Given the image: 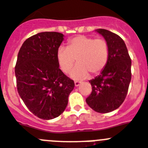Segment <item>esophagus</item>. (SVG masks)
Listing matches in <instances>:
<instances>
[{"label": "esophagus", "instance_id": "esophagus-1", "mask_svg": "<svg viewBox=\"0 0 148 148\" xmlns=\"http://www.w3.org/2000/svg\"><path fill=\"white\" fill-rule=\"evenodd\" d=\"M74 85H75V86H79V85H80V82H78V81H75V82H74Z\"/></svg>", "mask_w": 148, "mask_h": 148}]
</instances>
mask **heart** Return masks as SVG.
I'll return each instance as SVG.
<instances>
[{
	"label": "heart",
	"instance_id": "obj_1",
	"mask_svg": "<svg viewBox=\"0 0 148 148\" xmlns=\"http://www.w3.org/2000/svg\"><path fill=\"white\" fill-rule=\"evenodd\" d=\"M109 58V45L103 38L79 35L69 40L67 47H60L57 52V61L61 71L67 74L74 66L77 65L70 73L72 78L84 79L97 75L105 69Z\"/></svg>",
	"mask_w": 148,
	"mask_h": 148
}]
</instances>
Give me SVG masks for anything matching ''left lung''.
<instances>
[{"label":"left lung","instance_id":"obj_1","mask_svg":"<svg viewBox=\"0 0 148 148\" xmlns=\"http://www.w3.org/2000/svg\"><path fill=\"white\" fill-rule=\"evenodd\" d=\"M109 45V58L99 76L90 79L91 94L86 102L98 113L111 112L122 104L131 80V60L126 45L119 35L103 29L96 30Z\"/></svg>","mask_w":148,"mask_h":148}]
</instances>
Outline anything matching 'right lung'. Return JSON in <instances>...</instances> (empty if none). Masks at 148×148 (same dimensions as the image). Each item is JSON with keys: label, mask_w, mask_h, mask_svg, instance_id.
<instances>
[{"label": "right lung", "mask_w": 148, "mask_h": 148, "mask_svg": "<svg viewBox=\"0 0 148 148\" xmlns=\"http://www.w3.org/2000/svg\"><path fill=\"white\" fill-rule=\"evenodd\" d=\"M63 34L38 33L26 39L18 52L15 77L18 94L40 119H54L66 109L74 82L60 69L57 52Z\"/></svg>", "instance_id": "add662e5"}]
</instances>
